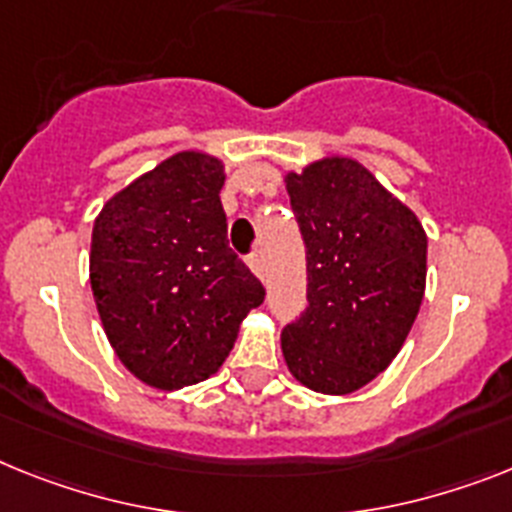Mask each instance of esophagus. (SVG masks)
<instances>
[{
  "label": "esophagus",
  "instance_id": "esophagus-1",
  "mask_svg": "<svg viewBox=\"0 0 512 512\" xmlns=\"http://www.w3.org/2000/svg\"><path fill=\"white\" fill-rule=\"evenodd\" d=\"M247 265L257 278L265 276V260H263V255H260V252H252V255L247 257Z\"/></svg>",
  "mask_w": 512,
  "mask_h": 512
}]
</instances>
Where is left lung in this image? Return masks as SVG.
<instances>
[{"label": "left lung", "instance_id": "left-lung-1", "mask_svg": "<svg viewBox=\"0 0 512 512\" xmlns=\"http://www.w3.org/2000/svg\"><path fill=\"white\" fill-rule=\"evenodd\" d=\"M286 190L307 247V309L283 328V359L315 393H354L388 369L419 315L427 234L354 158L291 171Z\"/></svg>", "mask_w": 512, "mask_h": 512}]
</instances>
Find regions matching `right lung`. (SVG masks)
<instances>
[{
	"label": "right lung",
	"instance_id": "1",
	"mask_svg": "<svg viewBox=\"0 0 512 512\" xmlns=\"http://www.w3.org/2000/svg\"><path fill=\"white\" fill-rule=\"evenodd\" d=\"M223 163L182 150L111 197L93 223L90 289L119 362L158 390L216 375L265 289L231 252Z\"/></svg>",
	"mask_w": 512,
	"mask_h": 512
}]
</instances>
